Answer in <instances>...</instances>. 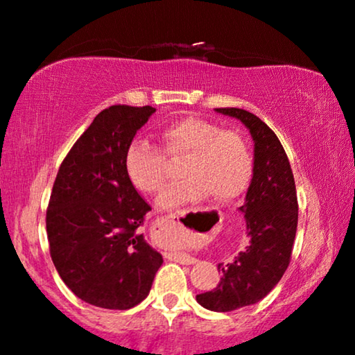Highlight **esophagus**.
<instances>
[{"mask_svg":"<svg viewBox=\"0 0 355 355\" xmlns=\"http://www.w3.org/2000/svg\"><path fill=\"white\" fill-rule=\"evenodd\" d=\"M163 221L178 223V215L174 213V215L164 216ZM166 255H168V259H171L174 261H179V263H182V265H192V263H196V261H197V259H193V257L189 255V254H184V252H169V254H166Z\"/></svg>","mask_w":355,"mask_h":355,"instance_id":"34e87169","label":"esophagus"}]
</instances>
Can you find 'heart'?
<instances>
[{
	"label": "heart",
	"instance_id": "b5f03b06",
	"mask_svg": "<svg viewBox=\"0 0 355 355\" xmlns=\"http://www.w3.org/2000/svg\"><path fill=\"white\" fill-rule=\"evenodd\" d=\"M159 140L163 150L148 140L134 139L125 148L124 171L139 192L155 196L166 184V157L173 162L186 158L181 168L184 181L168 187L158 198L162 210H174L207 196L220 203L236 202L244 196L254 174V155L241 132L187 116L164 125Z\"/></svg>",
	"mask_w": 355,
	"mask_h": 355
}]
</instances>
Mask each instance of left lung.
I'll list each match as a JSON object with an SVG mask.
<instances>
[{
	"label": "left lung",
	"mask_w": 355,
	"mask_h": 355,
	"mask_svg": "<svg viewBox=\"0 0 355 355\" xmlns=\"http://www.w3.org/2000/svg\"><path fill=\"white\" fill-rule=\"evenodd\" d=\"M239 119L254 139V176L239 210L247 223L249 245L234 261L218 265L221 281L198 294L197 302L213 312L257 304L288 270L297 231V192L288 155L276 134L260 118L241 108H216Z\"/></svg>",
	"instance_id": "1"
}]
</instances>
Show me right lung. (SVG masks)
<instances>
[{"label": "right lung", "instance_id": "add662e5", "mask_svg": "<svg viewBox=\"0 0 355 355\" xmlns=\"http://www.w3.org/2000/svg\"><path fill=\"white\" fill-rule=\"evenodd\" d=\"M152 106H110L62 159L46 210L50 255L77 297L128 310L147 297L163 257L139 227L152 207L124 171V153Z\"/></svg>", "mask_w": 355, "mask_h": 355}]
</instances>
